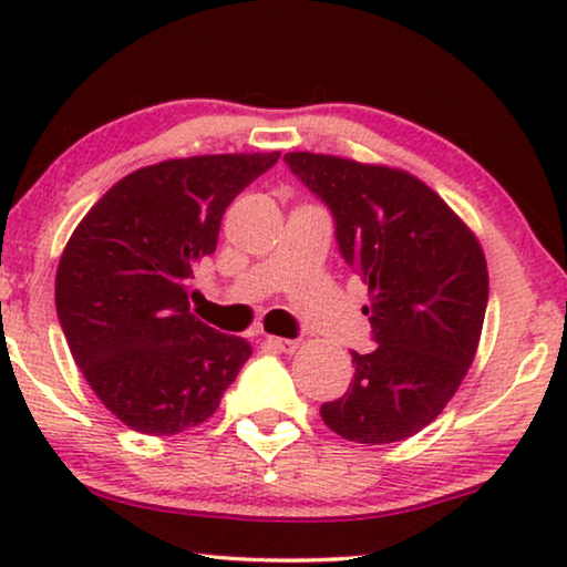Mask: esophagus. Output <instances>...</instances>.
Instances as JSON below:
<instances>
[{
    "mask_svg": "<svg viewBox=\"0 0 567 567\" xmlns=\"http://www.w3.org/2000/svg\"><path fill=\"white\" fill-rule=\"evenodd\" d=\"M266 343L274 348V351H281V353H291V351H297V340H291V338H276V336H268L266 338Z\"/></svg>",
    "mask_w": 567,
    "mask_h": 567,
    "instance_id": "obj_1",
    "label": "esophagus"
}]
</instances>
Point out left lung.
Masks as SVG:
<instances>
[{
    "mask_svg": "<svg viewBox=\"0 0 567 567\" xmlns=\"http://www.w3.org/2000/svg\"><path fill=\"white\" fill-rule=\"evenodd\" d=\"M286 165L336 221L338 250L369 286L371 353L353 351V382L322 421L355 444L415 436L454 398L487 309L483 247L417 177L379 165L291 152Z\"/></svg>",
    "mask_w": 567,
    "mask_h": 567,
    "instance_id": "1",
    "label": "left lung"
}]
</instances>
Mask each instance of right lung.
Segmentation results:
<instances>
[{
	"label": "right lung",
	"instance_id": "add662e5",
	"mask_svg": "<svg viewBox=\"0 0 567 567\" xmlns=\"http://www.w3.org/2000/svg\"><path fill=\"white\" fill-rule=\"evenodd\" d=\"M278 162L206 154L142 167L74 229L56 274L69 351L128 429L173 436L204 423L250 359L247 340L190 315L188 281L216 250L221 216Z\"/></svg>",
	"mask_w": 567,
	"mask_h": 567
}]
</instances>
